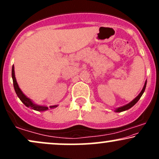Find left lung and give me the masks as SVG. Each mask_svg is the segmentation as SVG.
<instances>
[{"instance_id":"left-lung-1","label":"left lung","mask_w":159,"mask_h":159,"mask_svg":"<svg viewBox=\"0 0 159 159\" xmlns=\"http://www.w3.org/2000/svg\"><path fill=\"white\" fill-rule=\"evenodd\" d=\"M146 85H147V81H146V82H145V84H144V86H143V90H141V92L140 93V94L138 95V96H137V97H136L135 98H134V99L133 100V101L131 102L130 103L127 104V105H124V106H123V107H118V108H116V110H115V111H116V112H122V111H126V110H128V109L131 108V107H132V106H134V105H135V104H136L137 102H138V100L140 99V97H141L142 95H143V92H144V90H145V89H146Z\"/></svg>"}]
</instances>
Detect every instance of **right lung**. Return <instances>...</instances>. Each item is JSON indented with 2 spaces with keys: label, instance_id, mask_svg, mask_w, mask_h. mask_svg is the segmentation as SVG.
<instances>
[{
  "label": "right lung",
  "instance_id": "obj_1",
  "mask_svg": "<svg viewBox=\"0 0 159 159\" xmlns=\"http://www.w3.org/2000/svg\"><path fill=\"white\" fill-rule=\"evenodd\" d=\"M12 81H13V86H14V89H15V91L17 94L18 97L20 98L22 102L25 104V106L27 107H30L32 109L35 111H45L48 108V107H45V106H39V105H34V103L32 102L30 98H28L25 96V94L23 93L22 91L20 90L19 85H18L17 81H16V77H15V72H14V66H12ZM57 107V105H54V106H50L51 108L52 107Z\"/></svg>",
  "mask_w": 159,
  "mask_h": 159
}]
</instances>
